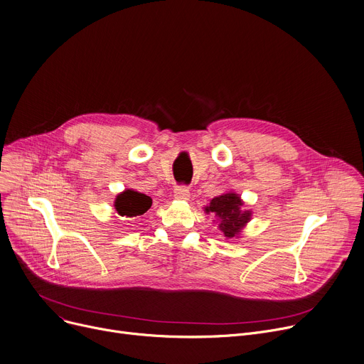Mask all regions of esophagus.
<instances>
[{
  "label": "esophagus",
  "mask_w": 364,
  "mask_h": 364,
  "mask_svg": "<svg viewBox=\"0 0 364 364\" xmlns=\"http://www.w3.org/2000/svg\"><path fill=\"white\" fill-rule=\"evenodd\" d=\"M174 196L178 200H188L190 199V190H188V187L187 186H177Z\"/></svg>",
  "instance_id": "esophagus-1"
}]
</instances>
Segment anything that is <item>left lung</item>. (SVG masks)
I'll return each instance as SVG.
<instances>
[{
  "mask_svg": "<svg viewBox=\"0 0 364 364\" xmlns=\"http://www.w3.org/2000/svg\"><path fill=\"white\" fill-rule=\"evenodd\" d=\"M242 200L236 193H225L211 200L209 206L205 208L206 213L215 214L221 223L220 230L225 237L232 239L239 235L245 224L251 220L250 211H242Z\"/></svg>",
  "mask_w": 364,
  "mask_h": 364,
  "instance_id": "left-lung-1",
  "label": "left lung"
}]
</instances>
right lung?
<instances>
[{
  "label": "right lung",
  "instance_id": "add662e5",
  "mask_svg": "<svg viewBox=\"0 0 364 364\" xmlns=\"http://www.w3.org/2000/svg\"><path fill=\"white\" fill-rule=\"evenodd\" d=\"M150 206L151 199L144 193L134 192V190H125V192L118 195L117 200H114V208H117L118 214L122 217L143 215Z\"/></svg>",
  "mask_w": 364,
  "mask_h": 364
}]
</instances>
